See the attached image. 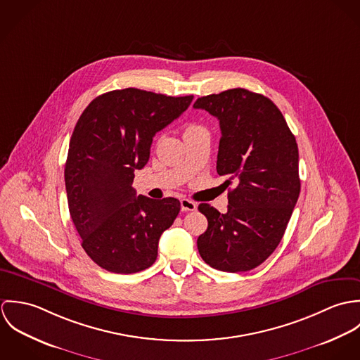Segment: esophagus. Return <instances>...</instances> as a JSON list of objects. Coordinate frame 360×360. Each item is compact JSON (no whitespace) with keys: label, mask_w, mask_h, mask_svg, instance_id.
<instances>
[{"label":"esophagus","mask_w":360,"mask_h":360,"mask_svg":"<svg viewBox=\"0 0 360 360\" xmlns=\"http://www.w3.org/2000/svg\"><path fill=\"white\" fill-rule=\"evenodd\" d=\"M180 206H181V210H183V212H193V210L197 209V204L193 202V201H190V200H187V198H183V200L180 201Z\"/></svg>","instance_id":"34e87169"}]
</instances>
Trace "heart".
I'll use <instances>...</instances> for the list:
<instances>
[{
    "mask_svg": "<svg viewBox=\"0 0 360 360\" xmlns=\"http://www.w3.org/2000/svg\"><path fill=\"white\" fill-rule=\"evenodd\" d=\"M198 129H202L200 124H194V123H191V124H187L186 126V130H184V134H188V133H193V131H195V130H198Z\"/></svg>",
    "mask_w": 360,
    "mask_h": 360,
    "instance_id": "obj_1",
    "label": "heart"
}]
</instances>
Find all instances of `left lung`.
Returning <instances> with one entry per match:
<instances>
[{
	"label": "left lung",
	"instance_id": "obj_1",
	"mask_svg": "<svg viewBox=\"0 0 360 360\" xmlns=\"http://www.w3.org/2000/svg\"><path fill=\"white\" fill-rule=\"evenodd\" d=\"M194 108L219 119L216 170L237 181L226 213L198 206L207 219L200 255L221 271L255 269L280 244L300 197L295 137L273 101L245 89L201 97Z\"/></svg>",
	"mask_w": 360,
	"mask_h": 360
}]
</instances>
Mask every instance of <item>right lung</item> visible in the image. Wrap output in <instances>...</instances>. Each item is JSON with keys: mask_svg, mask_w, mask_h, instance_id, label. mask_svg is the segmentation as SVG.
<instances>
[{"mask_svg": "<svg viewBox=\"0 0 360 360\" xmlns=\"http://www.w3.org/2000/svg\"><path fill=\"white\" fill-rule=\"evenodd\" d=\"M193 98L113 90L94 98L79 117L65 165L68 205L83 250L105 270L131 274L156 260L159 238L180 202L137 195L134 172L147 165L155 134Z\"/></svg>", "mask_w": 360, "mask_h": 360, "instance_id": "right-lung-1", "label": "right lung"}]
</instances>
